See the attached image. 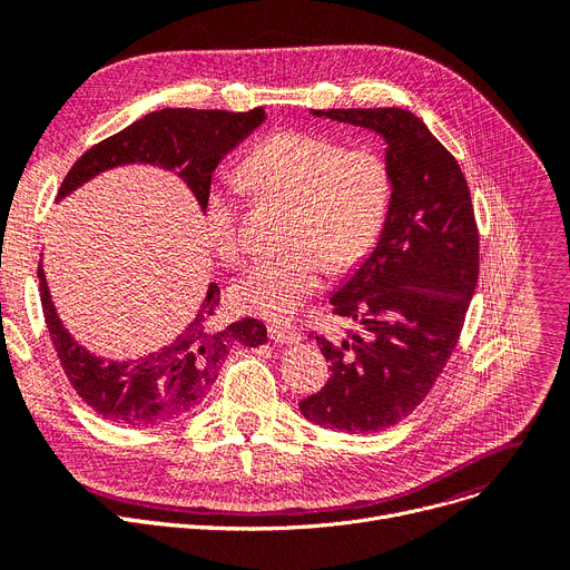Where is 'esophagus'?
Wrapping results in <instances>:
<instances>
[{
    "label": "esophagus",
    "instance_id": "34e87169",
    "mask_svg": "<svg viewBox=\"0 0 570 570\" xmlns=\"http://www.w3.org/2000/svg\"><path fill=\"white\" fill-rule=\"evenodd\" d=\"M267 335L277 344H297L303 340V333L297 331L295 325H286V323H267Z\"/></svg>",
    "mask_w": 570,
    "mask_h": 570
}]
</instances>
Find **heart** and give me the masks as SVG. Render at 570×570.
Masks as SVG:
<instances>
[{
	"mask_svg": "<svg viewBox=\"0 0 570 570\" xmlns=\"http://www.w3.org/2000/svg\"><path fill=\"white\" fill-rule=\"evenodd\" d=\"M239 170L256 191L293 200L295 209L286 228L291 252L254 263L233 284L230 301L239 312L286 321L321 291L325 267L348 273L367 258L391 205V173L372 149H346L309 131L267 136ZM237 219V189L215 183L205 224L224 261L243 252Z\"/></svg>",
	"mask_w": 570,
	"mask_h": 570,
	"instance_id": "obj_1",
	"label": "heart"
}]
</instances>
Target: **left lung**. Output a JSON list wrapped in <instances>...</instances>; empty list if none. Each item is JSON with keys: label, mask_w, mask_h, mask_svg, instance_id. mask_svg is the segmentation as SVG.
I'll return each mask as SVG.
<instances>
[{"label": "left lung", "mask_w": 570, "mask_h": 570, "mask_svg": "<svg viewBox=\"0 0 570 570\" xmlns=\"http://www.w3.org/2000/svg\"><path fill=\"white\" fill-rule=\"evenodd\" d=\"M312 112L385 140L391 205L383 230L331 297L333 314L357 321L365 335L314 337L331 379L301 402L314 425L372 434L404 421L455 351L478 282V226L460 164L421 117L402 108Z\"/></svg>", "instance_id": "1"}]
</instances>
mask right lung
<instances>
[{
    "label": "right lung",
    "mask_w": 570,
    "mask_h": 570,
    "mask_svg": "<svg viewBox=\"0 0 570 570\" xmlns=\"http://www.w3.org/2000/svg\"><path fill=\"white\" fill-rule=\"evenodd\" d=\"M263 108L249 112L155 110L89 147L67 173L57 200L108 168L153 164L183 177L205 213L215 168L237 142L263 125ZM39 293L46 327L73 391L89 409L117 425L153 428L196 411L213 391L224 357L235 344L258 346L267 342L265 325L256 318L217 327L219 286L209 284L200 309L168 346L136 361H106L82 348L59 321L41 263Z\"/></svg>",
    "instance_id": "1"
}]
</instances>
